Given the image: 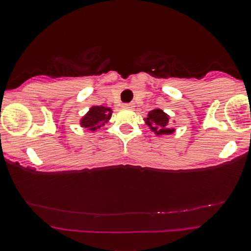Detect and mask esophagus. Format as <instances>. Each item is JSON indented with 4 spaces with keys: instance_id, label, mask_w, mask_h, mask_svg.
I'll return each mask as SVG.
<instances>
[{
    "instance_id": "obj_1",
    "label": "esophagus",
    "mask_w": 251,
    "mask_h": 251,
    "mask_svg": "<svg viewBox=\"0 0 251 251\" xmlns=\"http://www.w3.org/2000/svg\"><path fill=\"white\" fill-rule=\"evenodd\" d=\"M124 108H125V109H133V108H135V104H133V103L124 104Z\"/></svg>"
}]
</instances>
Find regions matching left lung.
<instances>
[{
  "mask_svg": "<svg viewBox=\"0 0 251 251\" xmlns=\"http://www.w3.org/2000/svg\"><path fill=\"white\" fill-rule=\"evenodd\" d=\"M169 120L170 116L159 108L151 110L147 118H145L146 125L157 136L172 135L175 132L174 127H169Z\"/></svg>",
  "mask_w": 251,
  "mask_h": 251,
  "instance_id": "8db88e82",
  "label": "left lung"
}]
</instances>
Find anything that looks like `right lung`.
<instances>
[{
  "instance_id": "add662e5",
  "label": "right lung",
  "mask_w": 251,
  "mask_h": 251,
  "mask_svg": "<svg viewBox=\"0 0 251 251\" xmlns=\"http://www.w3.org/2000/svg\"><path fill=\"white\" fill-rule=\"evenodd\" d=\"M113 110L108 106H92L86 115H83L79 120V125L86 128L87 131L96 132L97 130L105 125L111 118Z\"/></svg>"
}]
</instances>
